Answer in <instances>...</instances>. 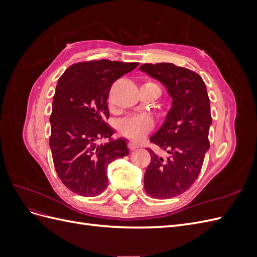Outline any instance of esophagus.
<instances>
[{
    "label": "esophagus",
    "instance_id": "esophagus-1",
    "mask_svg": "<svg viewBox=\"0 0 257 257\" xmlns=\"http://www.w3.org/2000/svg\"><path fill=\"white\" fill-rule=\"evenodd\" d=\"M128 148H130V150H136L137 148H139V146L133 142H131V143H128Z\"/></svg>",
    "mask_w": 257,
    "mask_h": 257
}]
</instances>
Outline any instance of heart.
<instances>
[{
  "mask_svg": "<svg viewBox=\"0 0 257 257\" xmlns=\"http://www.w3.org/2000/svg\"><path fill=\"white\" fill-rule=\"evenodd\" d=\"M143 87H150L160 91L158 85L151 81L146 82ZM151 128L152 122L148 116L145 115H130L119 122V130L121 131V133L133 139V141L142 139L149 133Z\"/></svg>",
  "mask_w": 257,
  "mask_h": 257,
  "instance_id": "obj_1",
  "label": "heart"
}]
</instances>
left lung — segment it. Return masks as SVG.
<instances>
[{
    "instance_id": "1",
    "label": "left lung",
    "mask_w": 257,
    "mask_h": 257,
    "mask_svg": "<svg viewBox=\"0 0 257 257\" xmlns=\"http://www.w3.org/2000/svg\"><path fill=\"white\" fill-rule=\"evenodd\" d=\"M139 71L160 81L172 97V108L150 142L167 153L151 149L145 177V191L153 198L167 199L188 191L197 179L209 150L212 124L210 99L201 77L173 63L143 64Z\"/></svg>"
}]
</instances>
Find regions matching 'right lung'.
Returning a JSON list of instances; mask_svg holds the SVG:
<instances>
[{
    "mask_svg": "<svg viewBox=\"0 0 257 257\" xmlns=\"http://www.w3.org/2000/svg\"><path fill=\"white\" fill-rule=\"evenodd\" d=\"M138 63L98 60L69 66L57 83L50 115L49 145L56 172L72 192L85 197L102 194L108 185L107 166L128 155L125 138L114 141L105 122L111 84ZM102 138L108 142L99 144Z\"/></svg>",
    "mask_w": 257,
    "mask_h": 257,
    "instance_id": "1",
    "label": "right lung"
}]
</instances>
